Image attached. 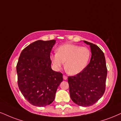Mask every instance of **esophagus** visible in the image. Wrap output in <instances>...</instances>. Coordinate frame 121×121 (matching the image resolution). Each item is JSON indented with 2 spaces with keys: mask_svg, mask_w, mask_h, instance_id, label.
<instances>
[{
  "mask_svg": "<svg viewBox=\"0 0 121 121\" xmlns=\"http://www.w3.org/2000/svg\"><path fill=\"white\" fill-rule=\"evenodd\" d=\"M63 79H64V80H67V78H68V77H67L66 76H65V75H63Z\"/></svg>",
  "mask_w": 121,
  "mask_h": 121,
  "instance_id": "obj_1",
  "label": "esophagus"
}]
</instances>
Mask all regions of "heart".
I'll return each mask as SVG.
<instances>
[{
	"label": "heart",
	"mask_w": 121,
	"mask_h": 121,
	"mask_svg": "<svg viewBox=\"0 0 121 121\" xmlns=\"http://www.w3.org/2000/svg\"><path fill=\"white\" fill-rule=\"evenodd\" d=\"M91 51L86 47L66 44L56 49V53L52 54L50 60L54 67L60 69L65 62V69L68 73L76 75L84 70L91 58Z\"/></svg>",
	"instance_id": "heart-1"
}]
</instances>
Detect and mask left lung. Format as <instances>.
Instances as JSON below:
<instances>
[{
  "instance_id": "1",
  "label": "left lung",
  "mask_w": 121,
  "mask_h": 121,
  "mask_svg": "<svg viewBox=\"0 0 121 121\" xmlns=\"http://www.w3.org/2000/svg\"><path fill=\"white\" fill-rule=\"evenodd\" d=\"M83 41L90 47V63L81 73L68 77V82L73 102L80 106L89 107L98 102L105 92L107 68L102 50L95 44Z\"/></svg>"
}]
</instances>
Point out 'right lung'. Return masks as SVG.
Listing matches in <instances>:
<instances>
[{
	"instance_id": "right-lung-1",
	"label": "right lung",
	"mask_w": 121,
	"mask_h": 121,
	"mask_svg": "<svg viewBox=\"0 0 121 121\" xmlns=\"http://www.w3.org/2000/svg\"><path fill=\"white\" fill-rule=\"evenodd\" d=\"M56 40H38L22 50L16 67L18 85L32 105L45 107L55 99L63 74L51 68L50 54Z\"/></svg>"
}]
</instances>
